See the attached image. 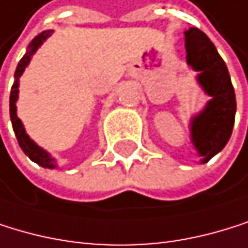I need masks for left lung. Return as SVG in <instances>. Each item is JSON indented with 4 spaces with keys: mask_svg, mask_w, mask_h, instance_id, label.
<instances>
[{
    "mask_svg": "<svg viewBox=\"0 0 248 248\" xmlns=\"http://www.w3.org/2000/svg\"><path fill=\"white\" fill-rule=\"evenodd\" d=\"M186 61L198 72L196 80L210 100L190 121V138L201 163L210 161L231 139L236 100L228 67L205 32L191 27L184 32Z\"/></svg>",
    "mask_w": 248,
    "mask_h": 248,
    "instance_id": "1",
    "label": "left lung"
}]
</instances>
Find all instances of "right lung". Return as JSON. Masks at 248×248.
<instances>
[{"instance_id":"1","label":"right lung","mask_w":248,"mask_h":248,"mask_svg":"<svg viewBox=\"0 0 248 248\" xmlns=\"http://www.w3.org/2000/svg\"><path fill=\"white\" fill-rule=\"evenodd\" d=\"M52 30H47V31H43L40 32L38 35H35L31 43L28 45V49H27V53L24 57H22V60L19 61L17 67H16V72H15V82H13V87H12V91H10V120H12V125H13V130H15V135H16V139L19 142V146L22 148V151H24L30 160H32L34 163H37L38 166L42 168H46V169H57V160L53 158L46 150H43L42 146H38L27 133V130L24 127V124H22V121L17 118V108H16V102L19 98V79L20 76L24 75L25 68L28 67L31 58L34 53L38 50V47H40L47 38L52 35Z\"/></svg>"}]
</instances>
